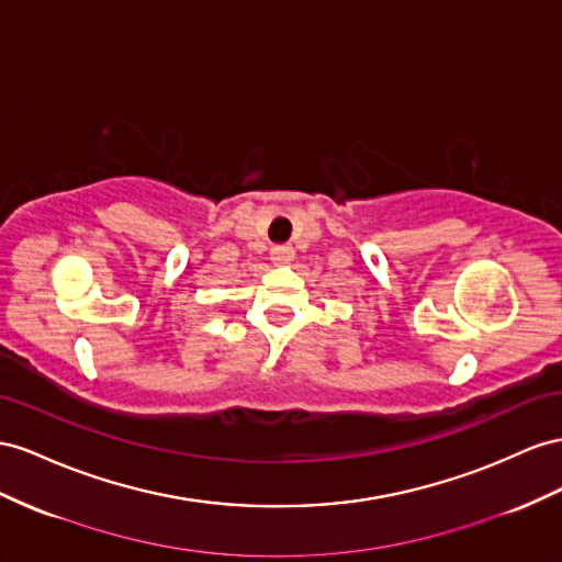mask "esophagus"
I'll return each instance as SVG.
<instances>
[{
  "mask_svg": "<svg viewBox=\"0 0 562 562\" xmlns=\"http://www.w3.org/2000/svg\"><path fill=\"white\" fill-rule=\"evenodd\" d=\"M293 248L291 246H277V248H271V262L274 265H288L293 260Z\"/></svg>",
  "mask_w": 562,
  "mask_h": 562,
  "instance_id": "34e87169",
  "label": "esophagus"
}]
</instances>
